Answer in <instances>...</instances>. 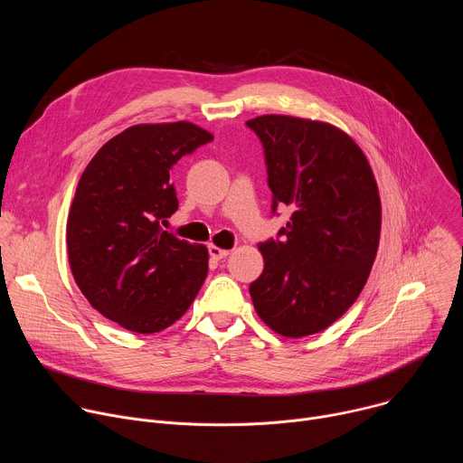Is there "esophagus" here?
I'll use <instances>...</instances> for the list:
<instances>
[{
	"mask_svg": "<svg viewBox=\"0 0 463 463\" xmlns=\"http://www.w3.org/2000/svg\"><path fill=\"white\" fill-rule=\"evenodd\" d=\"M229 252H231L229 249H222V247H218V245H209V254H211L213 260H222V258H225Z\"/></svg>",
	"mask_w": 463,
	"mask_h": 463,
	"instance_id": "1",
	"label": "esophagus"
}]
</instances>
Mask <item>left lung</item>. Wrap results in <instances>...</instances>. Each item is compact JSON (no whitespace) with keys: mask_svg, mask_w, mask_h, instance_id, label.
Segmentation results:
<instances>
[{"mask_svg":"<svg viewBox=\"0 0 463 463\" xmlns=\"http://www.w3.org/2000/svg\"><path fill=\"white\" fill-rule=\"evenodd\" d=\"M258 136L279 205L293 209L277 240L258 245L249 286L258 317L284 337L334 324L357 300L377 254L381 200L373 172L343 129L289 115L247 120Z\"/></svg>","mask_w":463,"mask_h":463,"instance_id":"1","label":"left lung"}]
</instances>
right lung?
I'll list each match as a JSON object with an SVG mask.
<instances>
[{
	"label": "right lung",
	"mask_w": 463,
	"mask_h": 463,
	"mask_svg": "<svg viewBox=\"0 0 463 463\" xmlns=\"http://www.w3.org/2000/svg\"><path fill=\"white\" fill-rule=\"evenodd\" d=\"M214 137L186 120L137 124L86 166L68 216L77 286L106 318L156 334L190 307L209 271L205 245L163 229L177 211L175 163Z\"/></svg>",
	"instance_id": "1"
}]
</instances>
